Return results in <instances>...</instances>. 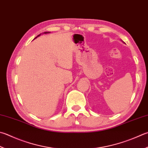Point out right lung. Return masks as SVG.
<instances>
[{
  "mask_svg": "<svg viewBox=\"0 0 148 148\" xmlns=\"http://www.w3.org/2000/svg\"><path fill=\"white\" fill-rule=\"evenodd\" d=\"M46 33H48V32H46ZM46 33V32H44V33ZM38 36H40V35H38L37 36V37H38ZM37 37H35V38H37Z\"/></svg>",
  "mask_w": 148,
  "mask_h": 148,
  "instance_id": "add662e5",
  "label": "right lung"
}]
</instances>
